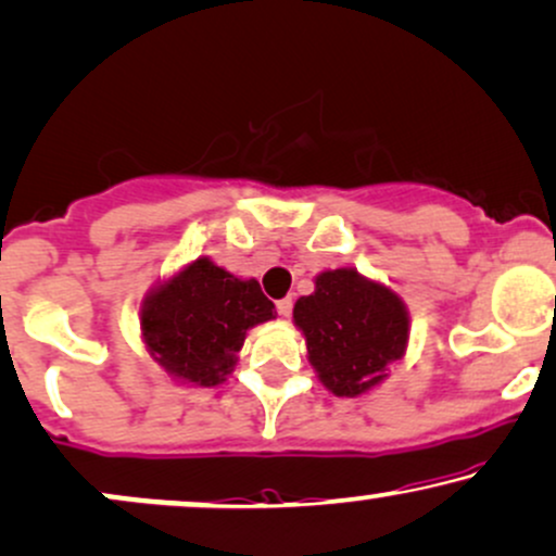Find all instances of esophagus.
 <instances>
[{"mask_svg":"<svg viewBox=\"0 0 556 556\" xmlns=\"http://www.w3.org/2000/svg\"><path fill=\"white\" fill-rule=\"evenodd\" d=\"M276 309H278V315H280V317H289V315H291V309H293V302H291V296L280 299V302L276 304Z\"/></svg>","mask_w":556,"mask_h":556,"instance_id":"obj_1","label":"esophagus"}]
</instances>
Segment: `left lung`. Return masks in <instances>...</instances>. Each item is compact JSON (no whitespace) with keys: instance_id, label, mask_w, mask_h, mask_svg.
I'll use <instances>...</instances> for the list:
<instances>
[{"instance_id":"8db88e82","label":"left lung","mask_w":556,"mask_h":556,"mask_svg":"<svg viewBox=\"0 0 556 556\" xmlns=\"http://www.w3.org/2000/svg\"><path fill=\"white\" fill-rule=\"evenodd\" d=\"M293 325L317 380L338 397L367 395L388 380V367L406 356L410 338L401 293L356 267L315 276V291L293 304Z\"/></svg>"}]
</instances>
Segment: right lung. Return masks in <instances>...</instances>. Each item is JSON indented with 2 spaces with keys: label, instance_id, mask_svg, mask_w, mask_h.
<instances>
[{
  "label": "right lung",
  "instance_id": "1",
  "mask_svg": "<svg viewBox=\"0 0 556 556\" xmlns=\"http://www.w3.org/2000/svg\"><path fill=\"white\" fill-rule=\"evenodd\" d=\"M273 309L257 280L233 276L200 254L161 278L137 317L150 358L172 382L218 388L237 367L250 330L276 319Z\"/></svg>",
  "mask_w": 556,
  "mask_h": 556
}]
</instances>
